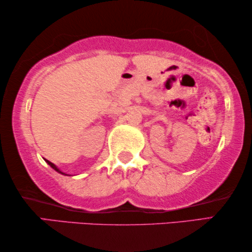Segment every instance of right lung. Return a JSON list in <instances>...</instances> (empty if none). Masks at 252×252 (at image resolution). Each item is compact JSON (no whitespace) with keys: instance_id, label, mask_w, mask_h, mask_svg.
I'll return each mask as SVG.
<instances>
[{"instance_id":"add662e5","label":"right lung","mask_w":252,"mask_h":252,"mask_svg":"<svg viewBox=\"0 0 252 252\" xmlns=\"http://www.w3.org/2000/svg\"><path fill=\"white\" fill-rule=\"evenodd\" d=\"M44 160H46V161H47V163H48V164H49V165H50V166H51V167H53L55 171H57V172H58V173H61V174H64V175H67V174H65V173H63V172H62V171L60 170V168H58V167L56 166V165H55V164H53V163H51V161H49V160H47V159H44Z\"/></svg>"}]
</instances>
